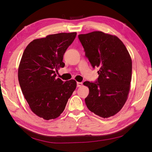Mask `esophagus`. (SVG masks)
<instances>
[{"instance_id": "obj_1", "label": "esophagus", "mask_w": 152, "mask_h": 152, "mask_svg": "<svg viewBox=\"0 0 152 152\" xmlns=\"http://www.w3.org/2000/svg\"><path fill=\"white\" fill-rule=\"evenodd\" d=\"M82 86V82H77V87H81Z\"/></svg>"}]
</instances>
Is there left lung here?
I'll use <instances>...</instances> for the list:
<instances>
[{
    "mask_svg": "<svg viewBox=\"0 0 152 152\" xmlns=\"http://www.w3.org/2000/svg\"><path fill=\"white\" fill-rule=\"evenodd\" d=\"M78 37L92 66L99 68L95 82H84L89 89L85 99L87 107L101 117H112L122 109L130 91V54L115 35L95 31L80 34Z\"/></svg>",
    "mask_w": 152,
    "mask_h": 152,
    "instance_id": "obj_1",
    "label": "left lung"
}]
</instances>
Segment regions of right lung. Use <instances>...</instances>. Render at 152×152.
<instances>
[{
	"label": "right lung",
	"mask_w": 152,
	"mask_h": 152,
	"mask_svg": "<svg viewBox=\"0 0 152 152\" xmlns=\"http://www.w3.org/2000/svg\"><path fill=\"white\" fill-rule=\"evenodd\" d=\"M77 33H59L35 39L25 49L18 68V80L31 110L45 120L54 119L65 110L77 87L64 82L56 71L65 66L63 55Z\"/></svg>",
	"instance_id": "add662e5"
}]
</instances>
